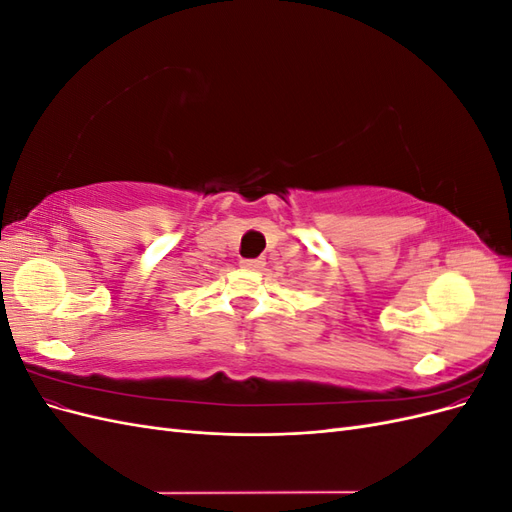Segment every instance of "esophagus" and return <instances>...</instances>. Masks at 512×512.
<instances>
[{"instance_id":"obj_1","label":"esophagus","mask_w":512,"mask_h":512,"mask_svg":"<svg viewBox=\"0 0 512 512\" xmlns=\"http://www.w3.org/2000/svg\"><path fill=\"white\" fill-rule=\"evenodd\" d=\"M241 267L250 269V271H260L262 267H265V260H262V258H245V260H241Z\"/></svg>"}]
</instances>
